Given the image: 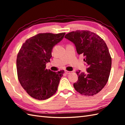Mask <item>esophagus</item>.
Segmentation results:
<instances>
[{"label": "esophagus", "mask_w": 125, "mask_h": 125, "mask_svg": "<svg viewBox=\"0 0 125 125\" xmlns=\"http://www.w3.org/2000/svg\"><path fill=\"white\" fill-rule=\"evenodd\" d=\"M65 73H67V74H70L71 73V71H67V70H65Z\"/></svg>", "instance_id": "34e87169"}]
</instances>
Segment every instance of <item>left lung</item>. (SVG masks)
<instances>
[{"label":"left lung","mask_w":125,"mask_h":125,"mask_svg":"<svg viewBox=\"0 0 125 125\" xmlns=\"http://www.w3.org/2000/svg\"><path fill=\"white\" fill-rule=\"evenodd\" d=\"M65 38L76 47L78 55L84 57L87 68L86 73L76 72L78 81L74 88L81 94L94 95L105 86L109 78L112 58L105 41L89 31H76L66 34Z\"/></svg>","instance_id":"obj_1"}]
</instances>
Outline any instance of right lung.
Returning <instances> with one entry per match:
<instances>
[{
    "instance_id": "add662e5",
    "label": "right lung",
    "mask_w": 125,
    "mask_h": 125,
    "mask_svg": "<svg viewBox=\"0 0 125 125\" xmlns=\"http://www.w3.org/2000/svg\"><path fill=\"white\" fill-rule=\"evenodd\" d=\"M65 33H40L27 39L19 52L17 69L19 81L27 94L38 100H45L57 90L64 71L46 69L52 51L63 39Z\"/></svg>"
}]
</instances>
